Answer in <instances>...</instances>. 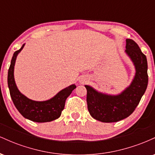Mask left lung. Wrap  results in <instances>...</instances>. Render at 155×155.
<instances>
[{
    "mask_svg": "<svg viewBox=\"0 0 155 155\" xmlns=\"http://www.w3.org/2000/svg\"><path fill=\"white\" fill-rule=\"evenodd\" d=\"M126 53L134 63L136 73L132 84L120 95L111 96L87 89V103L90 115L102 122H115L129 117L139 104L148 84L147 60L132 39L126 40Z\"/></svg>",
    "mask_w": 155,
    "mask_h": 155,
    "instance_id": "left-lung-1",
    "label": "left lung"
}]
</instances>
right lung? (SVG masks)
Masks as SVG:
<instances>
[{
    "instance_id": "add662e5",
    "label": "right lung",
    "mask_w": 155,
    "mask_h": 155,
    "mask_svg": "<svg viewBox=\"0 0 155 155\" xmlns=\"http://www.w3.org/2000/svg\"><path fill=\"white\" fill-rule=\"evenodd\" d=\"M24 45L23 44L19 50L14 53L8 68V86L11 97L15 107L25 118L36 122H51L60 117L65 107V100L76 87L74 84L71 85L61 90L50 100L43 102L30 100L20 93L15 81L14 68L17 54L22 50Z\"/></svg>"
}]
</instances>
